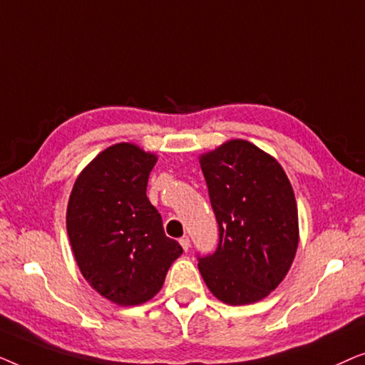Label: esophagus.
Listing matches in <instances>:
<instances>
[{
  "instance_id": "1",
  "label": "esophagus",
  "mask_w": 365,
  "mask_h": 365,
  "mask_svg": "<svg viewBox=\"0 0 365 365\" xmlns=\"http://www.w3.org/2000/svg\"><path fill=\"white\" fill-rule=\"evenodd\" d=\"M179 244H181V247L184 249V251H187V249L191 247V241H189L187 236H182L181 239H179Z\"/></svg>"
}]
</instances>
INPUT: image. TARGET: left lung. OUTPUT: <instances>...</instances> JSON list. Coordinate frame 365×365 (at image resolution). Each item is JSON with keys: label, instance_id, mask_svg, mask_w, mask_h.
Here are the masks:
<instances>
[{"label": "left lung", "instance_id": "left-lung-1", "mask_svg": "<svg viewBox=\"0 0 365 365\" xmlns=\"http://www.w3.org/2000/svg\"><path fill=\"white\" fill-rule=\"evenodd\" d=\"M219 226V244L199 257L214 296L244 306L271 294L292 266L299 244L297 204L276 159L244 139L199 158Z\"/></svg>", "mask_w": 365, "mask_h": 365}]
</instances>
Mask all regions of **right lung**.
<instances>
[{"label": "right lung", "mask_w": 365, "mask_h": 365, "mask_svg": "<svg viewBox=\"0 0 365 365\" xmlns=\"http://www.w3.org/2000/svg\"><path fill=\"white\" fill-rule=\"evenodd\" d=\"M156 161V154L136 144H114L83 169L69 196L66 229L79 271L119 306L156 296L182 254L146 196Z\"/></svg>", "instance_id": "obj_1"}]
</instances>
